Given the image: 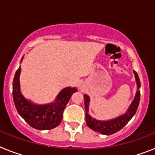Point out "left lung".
Returning <instances> with one entry per match:
<instances>
[{"mask_svg": "<svg viewBox=\"0 0 155 155\" xmlns=\"http://www.w3.org/2000/svg\"><path fill=\"white\" fill-rule=\"evenodd\" d=\"M134 73L135 74V78H136L137 84V91L135 98L131 105H130L127 113L123 116H120V117L108 120V121H99V120H94V118H91V116L88 114V106H89L90 101L89 97L87 96V94H84V98L86 111V124L89 128H91L94 131L104 134V135H111V134L118 132L122 128H124L128 124V122L132 119V117L137 110L138 105L140 103V91L139 90L140 87V81L137 73L135 71H134Z\"/></svg>", "mask_w": 155, "mask_h": 155, "instance_id": "1", "label": "left lung"}]
</instances>
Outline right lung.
Listing matches in <instances>:
<instances>
[{"mask_svg":"<svg viewBox=\"0 0 155 155\" xmlns=\"http://www.w3.org/2000/svg\"><path fill=\"white\" fill-rule=\"evenodd\" d=\"M21 67L16 71L13 80V99L20 116L31 127L44 130H51L61 124L63 113L71 95L78 91L76 87H65L56 98L55 102L47 105H35L27 101L20 91L19 76Z\"/></svg>","mask_w":155,"mask_h":155,"instance_id":"add662e5","label":"right lung"}]
</instances>
